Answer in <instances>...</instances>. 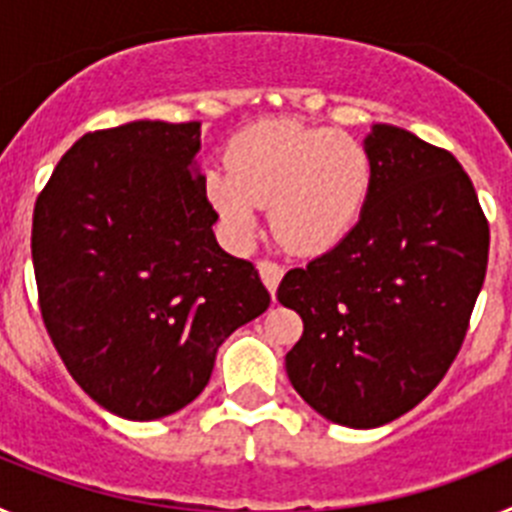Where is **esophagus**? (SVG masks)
I'll list each match as a JSON object with an SVG mask.
<instances>
[{
    "mask_svg": "<svg viewBox=\"0 0 512 512\" xmlns=\"http://www.w3.org/2000/svg\"><path fill=\"white\" fill-rule=\"evenodd\" d=\"M259 274H261V279H264L266 289L271 292V297H274V292H277L279 282H282V277H284V266L277 264V261L264 259V261H259Z\"/></svg>",
    "mask_w": 512,
    "mask_h": 512,
    "instance_id": "1",
    "label": "esophagus"
}]
</instances>
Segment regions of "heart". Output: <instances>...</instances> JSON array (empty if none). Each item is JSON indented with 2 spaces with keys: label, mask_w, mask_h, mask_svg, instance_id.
Here are the masks:
<instances>
[{
  "label": "heart",
  "mask_w": 512,
  "mask_h": 512,
  "mask_svg": "<svg viewBox=\"0 0 512 512\" xmlns=\"http://www.w3.org/2000/svg\"><path fill=\"white\" fill-rule=\"evenodd\" d=\"M372 182V156L354 135L266 120L230 138L225 171H207L205 194L233 243L251 241L259 205H269L282 246L323 253L356 228Z\"/></svg>",
  "instance_id": "heart-1"
}]
</instances>
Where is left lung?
I'll use <instances>...</instances> for the list:
<instances>
[{
  "mask_svg": "<svg viewBox=\"0 0 512 512\" xmlns=\"http://www.w3.org/2000/svg\"><path fill=\"white\" fill-rule=\"evenodd\" d=\"M364 146L374 182L361 220L277 289L305 325L284 359L289 382L348 428L390 423L436 390L490 253L472 179L449 151L395 125H374Z\"/></svg>",
  "mask_w": 512,
  "mask_h": 512,
  "instance_id": "1",
  "label": "left lung"
}]
</instances>
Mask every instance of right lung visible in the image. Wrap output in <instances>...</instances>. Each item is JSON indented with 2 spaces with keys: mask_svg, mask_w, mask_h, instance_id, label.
<instances>
[{
  "mask_svg": "<svg viewBox=\"0 0 512 512\" xmlns=\"http://www.w3.org/2000/svg\"><path fill=\"white\" fill-rule=\"evenodd\" d=\"M200 122L135 120L63 153L33 212L45 330L104 410L156 420L210 382L220 343L271 297L217 246Z\"/></svg>",
  "mask_w": 512,
  "mask_h": 512,
  "instance_id": "1",
  "label": "right lung"
}]
</instances>
